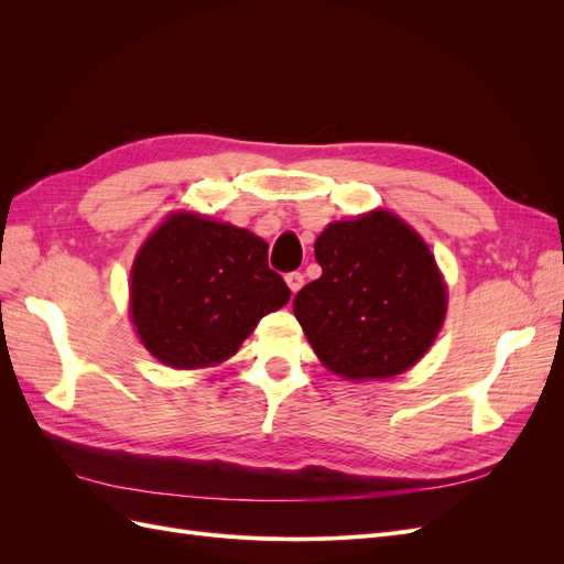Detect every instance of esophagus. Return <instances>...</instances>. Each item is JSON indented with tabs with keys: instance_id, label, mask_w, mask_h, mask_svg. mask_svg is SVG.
<instances>
[{
	"instance_id": "esophagus-1",
	"label": "esophagus",
	"mask_w": 564,
	"mask_h": 564,
	"mask_svg": "<svg viewBox=\"0 0 564 564\" xmlns=\"http://www.w3.org/2000/svg\"><path fill=\"white\" fill-rule=\"evenodd\" d=\"M284 280H286V286L292 289L294 294L303 286V275H301V272H289V275H284Z\"/></svg>"
}]
</instances>
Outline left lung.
Masks as SVG:
<instances>
[{
	"label": "left lung",
	"mask_w": 564,
	"mask_h": 564,
	"mask_svg": "<svg viewBox=\"0 0 564 564\" xmlns=\"http://www.w3.org/2000/svg\"><path fill=\"white\" fill-rule=\"evenodd\" d=\"M319 280L294 315L319 362L348 381L392 379L429 352L447 286L421 235L386 209L336 220L315 242Z\"/></svg>",
	"instance_id": "8db88e82"
}]
</instances>
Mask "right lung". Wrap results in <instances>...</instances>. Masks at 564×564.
Here are the masks:
<instances>
[{"label": "right lung", "instance_id": "1", "mask_svg": "<svg viewBox=\"0 0 564 564\" xmlns=\"http://www.w3.org/2000/svg\"><path fill=\"white\" fill-rule=\"evenodd\" d=\"M268 245L245 228L172 214L135 256L129 313L166 367L202 369L237 352L259 319L289 303Z\"/></svg>", "mask_w": 564, "mask_h": 564}]
</instances>
